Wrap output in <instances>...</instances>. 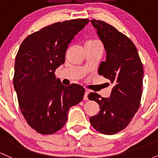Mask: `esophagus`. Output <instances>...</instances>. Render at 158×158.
<instances>
[{
  "label": "esophagus",
  "mask_w": 158,
  "mask_h": 158,
  "mask_svg": "<svg viewBox=\"0 0 158 158\" xmlns=\"http://www.w3.org/2000/svg\"><path fill=\"white\" fill-rule=\"evenodd\" d=\"M88 93H89V92H88V91H86L85 93H84V100H88V97H87Z\"/></svg>",
  "instance_id": "esophagus-1"
}]
</instances>
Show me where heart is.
<instances>
[{"label":"heart","instance_id":"b5f03b06","mask_svg":"<svg viewBox=\"0 0 158 158\" xmlns=\"http://www.w3.org/2000/svg\"><path fill=\"white\" fill-rule=\"evenodd\" d=\"M97 42H99L98 40H87L86 43V44H95V43H97Z\"/></svg>","mask_w":158,"mask_h":158}]
</instances>
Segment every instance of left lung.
Listing matches in <instances>:
<instances>
[{
    "label": "left lung",
    "mask_w": 158,
    "mask_h": 158,
    "mask_svg": "<svg viewBox=\"0 0 158 158\" xmlns=\"http://www.w3.org/2000/svg\"><path fill=\"white\" fill-rule=\"evenodd\" d=\"M106 51L99 74L110 80L114 86L109 98L96 93L88 95L99 104L98 114L89 118L91 125L101 133L112 135L124 130L140 106L142 93L143 65L135 46L130 38L111 25L92 19Z\"/></svg>",
    "instance_id": "obj_1"
}]
</instances>
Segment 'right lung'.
<instances>
[{"instance_id": "obj_1", "label": "right lung", "mask_w": 158, "mask_h": 158, "mask_svg": "<svg viewBox=\"0 0 158 158\" xmlns=\"http://www.w3.org/2000/svg\"><path fill=\"white\" fill-rule=\"evenodd\" d=\"M89 22L76 19L53 23L28 35L20 45L13 86L22 114L39 133L50 135L62 128L69 108L83 99L84 87L62 85L55 71L65 62L70 42Z\"/></svg>"}]
</instances>
